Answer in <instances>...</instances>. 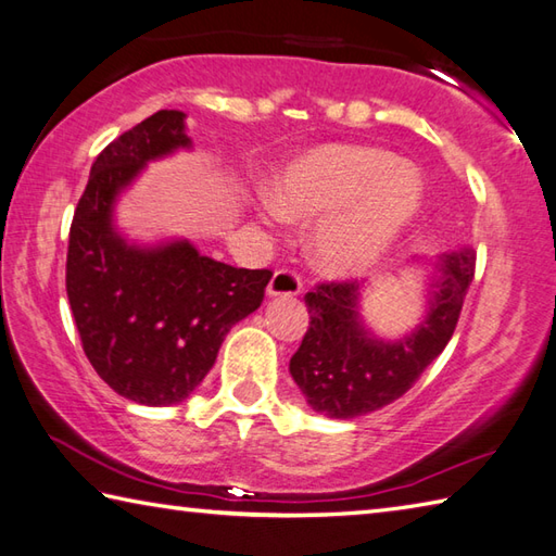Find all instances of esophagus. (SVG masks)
Segmentation results:
<instances>
[{"label": "esophagus", "mask_w": 556, "mask_h": 556, "mask_svg": "<svg viewBox=\"0 0 556 556\" xmlns=\"http://www.w3.org/2000/svg\"><path fill=\"white\" fill-rule=\"evenodd\" d=\"M302 290L300 278L290 274V270H276L274 278H270L266 294L268 298H298Z\"/></svg>", "instance_id": "esophagus-1"}]
</instances>
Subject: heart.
Masks as SVG:
<instances>
[{
  "instance_id": "b5f03b06",
  "label": "heart",
  "mask_w": 556,
  "mask_h": 556,
  "mask_svg": "<svg viewBox=\"0 0 556 556\" xmlns=\"http://www.w3.org/2000/svg\"><path fill=\"white\" fill-rule=\"evenodd\" d=\"M422 206L413 165L365 146H319L280 169L268 220L326 213L312 237L314 262L328 276H362L383 262Z\"/></svg>"
}]
</instances>
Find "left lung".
<instances>
[{
	"label": "left lung",
	"instance_id": "left-lung-1",
	"mask_svg": "<svg viewBox=\"0 0 556 556\" xmlns=\"http://www.w3.org/2000/svg\"><path fill=\"white\" fill-rule=\"evenodd\" d=\"M425 276L422 314L395 338L374 333L362 316L365 286L324 282L307 292L309 328L290 359V374L314 413L353 420L399 401L441 355L475 274V252L458 247L410 262Z\"/></svg>",
	"mask_w": 556,
	"mask_h": 556
}]
</instances>
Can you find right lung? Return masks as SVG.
I'll return each mask as SVG.
<instances>
[{
	"instance_id": "add662e5",
	"label": "right lung",
	"mask_w": 556,
	"mask_h": 556,
	"mask_svg": "<svg viewBox=\"0 0 556 556\" xmlns=\"http://www.w3.org/2000/svg\"><path fill=\"white\" fill-rule=\"evenodd\" d=\"M177 151H191L179 110H157L112 141L90 167L66 254V294L88 362L112 391L151 407L197 391L270 280V270L203 256L185 237L136 242L122 232L124 191Z\"/></svg>"
}]
</instances>
